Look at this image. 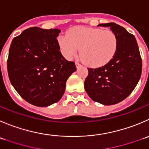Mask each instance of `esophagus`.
I'll return each mask as SVG.
<instances>
[{
	"label": "esophagus",
	"mask_w": 149,
	"mask_h": 149,
	"mask_svg": "<svg viewBox=\"0 0 149 149\" xmlns=\"http://www.w3.org/2000/svg\"><path fill=\"white\" fill-rule=\"evenodd\" d=\"M76 68H79V67H81V66H82L79 63H78V62H76Z\"/></svg>",
	"instance_id": "esophagus-1"
}]
</instances>
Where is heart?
<instances>
[{
  "mask_svg": "<svg viewBox=\"0 0 149 149\" xmlns=\"http://www.w3.org/2000/svg\"><path fill=\"white\" fill-rule=\"evenodd\" d=\"M57 42L66 59H72L80 49L82 60L93 68L101 67L111 62L119 46L117 36L112 30L85 26L72 27L67 35L59 36Z\"/></svg>",
  "mask_w": 149,
  "mask_h": 149,
  "instance_id": "obj_1",
  "label": "heart"
}]
</instances>
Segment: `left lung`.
Segmentation results:
<instances>
[{"label": "left lung", "mask_w": 149, "mask_h": 149, "mask_svg": "<svg viewBox=\"0 0 149 149\" xmlns=\"http://www.w3.org/2000/svg\"><path fill=\"white\" fill-rule=\"evenodd\" d=\"M110 27L119 41L114 57L108 64L88 69L84 88L90 98L103 105H113L127 97L138 84L142 73V59L135 36L113 22Z\"/></svg>", "instance_id": "1"}]
</instances>
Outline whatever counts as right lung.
Returning <instances> with one entry per match:
<instances>
[{
	"instance_id": "1",
	"label": "right lung",
	"mask_w": 149,
	"mask_h": 149,
	"mask_svg": "<svg viewBox=\"0 0 149 149\" xmlns=\"http://www.w3.org/2000/svg\"><path fill=\"white\" fill-rule=\"evenodd\" d=\"M59 29L33 27L12 40L7 70L11 84L32 105L45 107L60 100L76 67L60 51Z\"/></svg>"
}]
</instances>
